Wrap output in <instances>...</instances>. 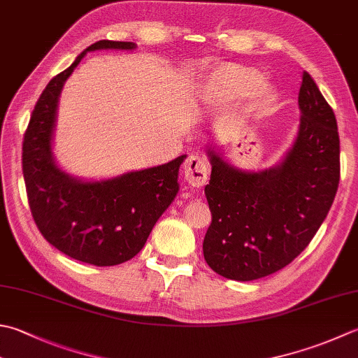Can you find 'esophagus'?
Segmentation results:
<instances>
[{
    "instance_id": "34e87169",
    "label": "esophagus",
    "mask_w": 358,
    "mask_h": 358,
    "mask_svg": "<svg viewBox=\"0 0 358 358\" xmlns=\"http://www.w3.org/2000/svg\"><path fill=\"white\" fill-rule=\"evenodd\" d=\"M183 172L189 185L195 187H201L208 181L209 167H208L206 159L203 157L191 155L185 161Z\"/></svg>"
}]
</instances>
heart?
<instances>
[{
	"instance_id": "1",
	"label": "heart",
	"mask_w": 358,
	"mask_h": 358,
	"mask_svg": "<svg viewBox=\"0 0 358 358\" xmlns=\"http://www.w3.org/2000/svg\"><path fill=\"white\" fill-rule=\"evenodd\" d=\"M201 96L206 103L237 102L250 97L251 105L261 108L270 102L273 87L267 80H262V73L256 68L223 63L209 74Z\"/></svg>"
}]
</instances>
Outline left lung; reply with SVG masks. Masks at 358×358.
<instances>
[{
	"label": "left lung",
	"instance_id": "1",
	"mask_svg": "<svg viewBox=\"0 0 358 358\" xmlns=\"http://www.w3.org/2000/svg\"><path fill=\"white\" fill-rule=\"evenodd\" d=\"M299 129L282 161L245 172L213 147L205 187L213 214L203 256L220 276L253 281L295 259L331 209L340 181V138L334 110L309 73L303 74Z\"/></svg>",
	"mask_w": 358,
	"mask_h": 358
}]
</instances>
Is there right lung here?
I'll list each match as a JSON object with an SVG mask.
<instances>
[{
	"label": "right lung",
	"mask_w": 358,
	"mask_h": 358,
	"mask_svg": "<svg viewBox=\"0 0 358 358\" xmlns=\"http://www.w3.org/2000/svg\"><path fill=\"white\" fill-rule=\"evenodd\" d=\"M135 48L131 41L99 40L77 55L40 94L23 139V175L35 225L63 255L97 267L130 261L143 250L178 194V171L186 158L101 181L74 178L55 163L52 135L63 83L90 51Z\"/></svg>",
	"instance_id": "add662e5"
}]
</instances>
